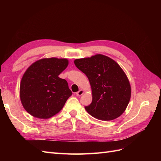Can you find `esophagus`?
I'll return each mask as SVG.
<instances>
[{"instance_id": "obj_1", "label": "esophagus", "mask_w": 161, "mask_h": 161, "mask_svg": "<svg viewBox=\"0 0 161 161\" xmlns=\"http://www.w3.org/2000/svg\"><path fill=\"white\" fill-rule=\"evenodd\" d=\"M83 93H84V91L83 90H80L78 92H76V94L77 96H81Z\"/></svg>"}]
</instances>
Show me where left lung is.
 Instances as JSON below:
<instances>
[{
	"label": "left lung",
	"mask_w": 161,
	"mask_h": 161,
	"mask_svg": "<svg viewBox=\"0 0 161 161\" xmlns=\"http://www.w3.org/2000/svg\"><path fill=\"white\" fill-rule=\"evenodd\" d=\"M76 66L88 77L92 89V103L85 106L94 118L109 121L122 114L129 103L131 87L118 63L101 54L75 60Z\"/></svg>",
	"instance_id": "8db88e82"
}]
</instances>
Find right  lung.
<instances>
[{"label": "right lung", "mask_w": 161, "mask_h": 161, "mask_svg": "<svg viewBox=\"0 0 161 161\" xmlns=\"http://www.w3.org/2000/svg\"><path fill=\"white\" fill-rule=\"evenodd\" d=\"M69 64L66 59L44 58L34 62L23 75L20 98L23 108L37 118L58 114L72 95L68 82L58 76Z\"/></svg>", "instance_id": "1"}]
</instances>
